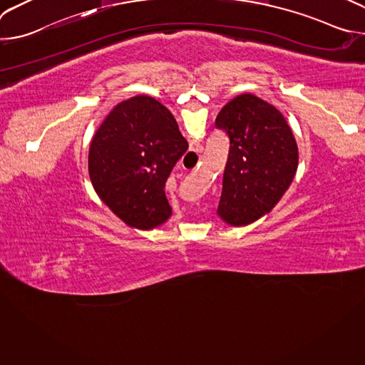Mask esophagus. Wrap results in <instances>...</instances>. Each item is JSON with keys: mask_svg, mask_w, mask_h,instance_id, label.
<instances>
[{"mask_svg": "<svg viewBox=\"0 0 365 365\" xmlns=\"http://www.w3.org/2000/svg\"><path fill=\"white\" fill-rule=\"evenodd\" d=\"M190 150L199 154V153L203 151V145H202V144H192V148H190Z\"/></svg>", "mask_w": 365, "mask_h": 365, "instance_id": "1", "label": "esophagus"}]
</instances>
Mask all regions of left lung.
<instances>
[{
    "label": "left lung",
    "mask_w": 365,
    "mask_h": 365,
    "mask_svg": "<svg viewBox=\"0 0 365 365\" xmlns=\"http://www.w3.org/2000/svg\"><path fill=\"white\" fill-rule=\"evenodd\" d=\"M215 125L230 138L217 215L227 225L245 227L272 212L290 187L297 144L283 114L252 93L227 102Z\"/></svg>",
    "instance_id": "left-lung-1"
}]
</instances>
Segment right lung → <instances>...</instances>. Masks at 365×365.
<instances>
[{"instance_id":"obj_1","label":"right lung","mask_w":365,"mask_h":365,"mask_svg":"<svg viewBox=\"0 0 365 365\" xmlns=\"http://www.w3.org/2000/svg\"><path fill=\"white\" fill-rule=\"evenodd\" d=\"M186 150L172 113L153 96L137 95L117 103L93 134L89 179L125 225L151 231L172 217L165 183Z\"/></svg>"}]
</instances>
